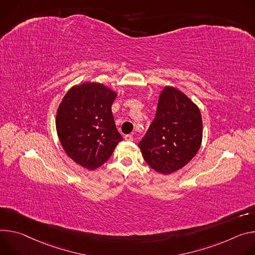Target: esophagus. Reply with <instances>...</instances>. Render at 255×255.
<instances>
[{"label": "esophagus", "instance_id": "34e87169", "mask_svg": "<svg viewBox=\"0 0 255 255\" xmlns=\"http://www.w3.org/2000/svg\"><path fill=\"white\" fill-rule=\"evenodd\" d=\"M132 138H133V137H132L131 134H126V135H125V139L128 140V142H130V140H132Z\"/></svg>", "mask_w": 255, "mask_h": 255}]
</instances>
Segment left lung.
Returning a JSON list of instances; mask_svg holds the SVG:
<instances>
[{
  "instance_id": "1",
  "label": "left lung",
  "mask_w": 255,
  "mask_h": 255,
  "mask_svg": "<svg viewBox=\"0 0 255 255\" xmlns=\"http://www.w3.org/2000/svg\"><path fill=\"white\" fill-rule=\"evenodd\" d=\"M203 139L201 111L180 90L166 86L157 112L138 147L155 171L173 173L184 167L200 150Z\"/></svg>"
}]
</instances>
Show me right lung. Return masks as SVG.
<instances>
[{
  "label": "right lung",
  "mask_w": 255,
  "mask_h": 255,
  "mask_svg": "<svg viewBox=\"0 0 255 255\" xmlns=\"http://www.w3.org/2000/svg\"><path fill=\"white\" fill-rule=\"evenodd\" d=\"M117 96L103 84L86 82L72 87L56 111V131L65 152L89 170L103 165L123 140L111 111Z\"/></svg>",
  "instance_id": "right-lung-1"
}]
</instances>
